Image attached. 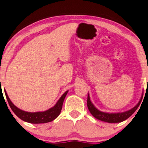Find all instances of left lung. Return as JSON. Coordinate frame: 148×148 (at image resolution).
I'll return each mask as SVG.
<instances>
[{"mask_svg": "<svg viewBox=\"0 0 148 148\" xmlns=\"http://www.w3.org/2000/svg\"><path fill=\"white\" fill-rule=\"evenodd\" d=\"M143 92L142 93L141 98H140V101H139L138 104L132 107L130 110H127V111L122 112H114V113H109V112H102L100 110H98L96 107L93 104V103L91 102L90 97H89V95L88 93L87 97V107L89 109V112L91 114H92L94 117L98 119V120L103 121V122H108V123H117V122H123V121L126 120L127 119L129 118L135 111L138 108L139 105H140V102H141L142 99H143Z\"/></svg>", "mask_w": 148, "mask_h": 148, "instance_id": "1", "label": "left lung"}]
</instances>
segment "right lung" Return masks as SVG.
<instances>
[{"mask_svg":"<svg viewBox=\"0 0 148 148\" xmlns=\"http://www.w3.org/2000/svg\"><path fill=\"white\" fill-rule=\"evenodd\" d=\"M68 91L65 92L62 95L60 99L57 101L53 107L49 110L44 112H26L21 109L18 108L16 105L13 104V102L10 101V98L8 97V95L6 93V91L5 90V95L6 97V99L9 104L10 107L11 108L12 111L15 113L17 117H18L21 120L25 121V122H29L32 124H41V123H47V122H51L56 118L60 114L61 111L62 109L64 100L66 96Z\"/></svg>","mask_w":148,"mask_h":148,"instance_id":"add662e5","label":"right lung"}]
</instances>
